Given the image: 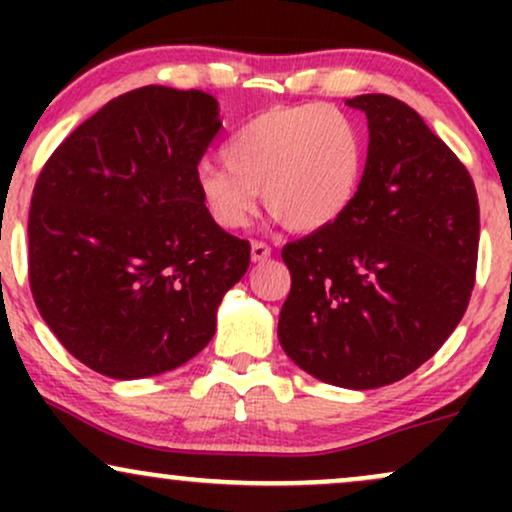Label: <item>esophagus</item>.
<instances>
[{
    "mask_svg": "<svg viewBox=\"0 0 512 512\" xmlns=\"http://www.w3.org/2000/svg\"><path fill=\"white\" fill-rule=\"evenodd\" d=\"M269 255H272V248H269L267 243H262V240H252V245H250L252 262H264Z\"/></svg>",
    "mask_w": 512,
    "mask_h": 512,
    "instance_id": "obj_1",
    "label": "esophagus"
}]
</instances>
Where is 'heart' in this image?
<instances>
[{"instance_id": "heart-1", "label": "heart", "mask_w": 512, "mask_h": 512, "mask_svg": "<svg viewBox=\"0 0 512 512\" xmlns=\"http://www.w3.org/2000/svg\"><path fill=\"white\" fill-rule=\"evenodd\" d=\"M221 156L197 168L195 185L223 231L243 228L260 197L293 231H322L349 211L366 170L361 129L325 103L262 110L228 137Z\"/></svg>"}]
</instances>
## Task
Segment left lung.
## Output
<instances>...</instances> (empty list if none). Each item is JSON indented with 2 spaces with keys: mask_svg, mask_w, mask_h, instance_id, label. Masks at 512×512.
<instances>
[{
  "mask_svg": "<svg viewBox=\"0 0 512 512\" xmlns=\"http://www.w3.org/2000/svg\"><path fill=\"white\" fill-rule=\"evenodd\" d=\"M368 117L361 190L332 226L281 250L286 356L313 378L373 390L407 378L460 325L474 289L479 199L467 168L416 110L349 98Z\"/></svg>",
  "mask_w": 512,
  "mask_h": 512,
  "instance_id": "obj_1",
  "label": "left lung"
}]
</instances>
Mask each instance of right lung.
<instances>
[{"instance_id": "1", "label": "right lung", "mask_w": 512, "mask_h": 512, "mask_svg": "<svg viewBox=\"0 0 512 512\" xmlns=\"http://www.w3.org/2000/svg\"><path fill=\"white\" fill-rule=\"evenodd\" d=\"M221 129L204 91L144 86L57 146L28 214L33 301L64 349L115 380L197 356L250 264L199 202L195 173Z\"/></svg>"}]
</instances>
